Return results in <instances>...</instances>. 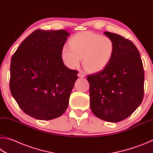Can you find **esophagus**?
Segmentation results:
<instances>
[{
  "instance_id": "obj_1",
  "label": "esophagus",
  "mask_w": 153,
  "mask_h": 153,
  "mask_svg": "<svg viewBox=\"0 0 153 153\" xmlns=\"http://www.w3.org/2000/svg\"><path fill=\"white\" fill-rule=\"evenodd\" d=\"M85 75L82 73V72H79L78 73V76L79 77H81V78H83V77H85Z\"/></svg>"
}]
</instances>
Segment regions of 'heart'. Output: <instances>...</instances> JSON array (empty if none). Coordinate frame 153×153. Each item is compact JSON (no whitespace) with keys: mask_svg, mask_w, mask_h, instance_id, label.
I'll list each match as a JSON object with an SVG mask.
<instances>
[{"mask_svg":"<svg viewBox=\"0 0 153 153\" xmlns=\"http://www.w3.org/2000/svg\"><path fill=\"white\" fill-rule=\"evenodd\" d=\"M61 50L64 64L71 69L78 67L82 58V64L89 72H98L105 69L110 63L116 46L110 37L82 31L74 34Z\"/></svg>","mask_w":153,"mask_h":153,"instance_id":"1","label":"heart"}]
</instances>
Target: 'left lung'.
<instances>
[{"label":"left lung","mask_w":153,"mask_h":153,"mask_svg":"<svg viewBox=\"0 0 153 153\" xmlns=\"http://www.w3.org/2000/svg\"><path fill=\"white\" fill-rule=\"evenodd\" d=\"M115 43V53L105 69L87 76L90 107L95 116L118 122L129 117L144 96L143 62L133 43L118 34L104 32Z\"/></svg>","instance_id":"obj_1"}]
</instances>
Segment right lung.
I'll list each match as a JSON object with an SVG mask.
<instances>
[{"label":"right lung","instance_id":"right-lung-1","mask_svg":"<svg viewBox=\"0 0 153 153\" xmlns=\"http://www.w3.org/2000/svg\"><path fill=\"white\" fill-rule=\"evenodd\" d=\"M70 33L37 29L13 55L10 90L20 108L37 120H50L66 110L76 71L64 65L61 50Z\"/></svg>","mask_w":153,"mask_h":153}]
</instances>
